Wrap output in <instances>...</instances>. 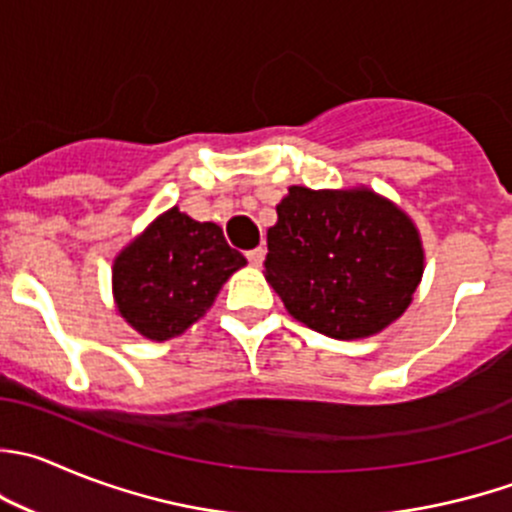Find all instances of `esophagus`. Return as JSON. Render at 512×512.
Wrapping results in <instances>:
<instances>
[{
	"mask_svg": "<svg viewBox=\"0 0 512 512\" xmlns=\"http://www.w3.org/2000/svg\"><path fill=\"white\" fill-rule=\"evenodd\" d=\"M247 260H250V265L260 267L262 260H265V250H262V247H255V250L247 252Z\"/></svg>",
	"mask_w": 512,
	"mask_h": 512,
	"instance_id": "esophagus-1",
	"label": "esophagus"
}]
</instances>
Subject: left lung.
<instances>
[{
	"instance_id": "obj_1",
	"label": "left lung",
	"mask_w": 512,
	"mask_h": 512,
	"mask_svg": "<svg viewBox=\"0 0 512 512\" xmlns=\"http://www.w3.org/2000/svg\"><path fill=\"white\" fill-rule=\"evenodd\" d=\"M423 270L415 222L370 187L292 185L267 230L265 280L297 322L335 340H362L393 325Z\"/></svg>"
}]
</instances>
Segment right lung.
<instances>
[{
	"mask_svg": "<svg viewBox=\"0 0 512 512\" xmlns=\"http://www.w3.org/2000/svg\"><path fill=\"white\" fill-rule=\"evenodd\" d=\"M245 265L220 225L172 207L114 257V307L147 340H172L205 317L222 285Z\"/></svg>",
	"mask_w": 512,
	"mask_h": 512,
	"instance_id": "add662e5",
	"label": "right lung"
}]
</instances>
